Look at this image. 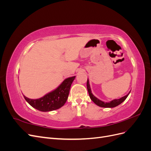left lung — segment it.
Wrapping results in <instances>:
<instances>
[{"label":"left lung","instance_id":"left-lung-1","mask_svg":"<svg viewBox=\"0 0 151 151\" xmlns=\"http://www.w3.org/2000/svg\"><path fill=\"white\" fill-rule=\"evenodd\" d=\"M87 88H88V91L89 93V95L90 96L91 99L96 104H97L98 106H101V107H103V108H113L115 107L118 105H119L120 104H121L122 102H123L126 99V98H127L128 96H129V93L127 94L125 96H123L122 98H121L120 99H114L113 101L109 102V103H104L101 100L98 99L97 98H96L91 93V90L90 88V86H89V81L88 80L87 81Z\"/></svg>","mask_w":151,"mask_h":151}]
</instances>
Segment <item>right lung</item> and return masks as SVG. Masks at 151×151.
<instances>
[{
  "label": "right lung",
  "mask_w": 151,
  "mask_h": 151,
  "mask_svg": "<svg viewBox=\"0 0 151 151\" xmlns=\"http://www.w3.org/2000/svg\"><path fill=\"white\" fill-rule=\"evenodd\" d=\"M75 76L68 77L52 92L40 99H31L24 96L26 101L31 106L41 111H50L55 110L63 106L67 101L71 84Z\"/></svg>",
  "instance_id": "add662e5"
}]
</instances>
